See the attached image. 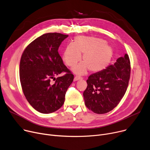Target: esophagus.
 <instances>
[{"label": "esophagus", "mask_w": 150, "mask_h": 150, "mask_svg": "<svg viewBox=\"0 0 150 150\" xmlns=\"http://www.w3.org/2000/svg\"><path fill=\"white\" fill-rule=\"evenodd\" d=\"M83 78L82 77H81V76H75V77H74V81H78V80H79V79H82Z\"/></svg>", "instance_id": "34e87169"}]
</instances>
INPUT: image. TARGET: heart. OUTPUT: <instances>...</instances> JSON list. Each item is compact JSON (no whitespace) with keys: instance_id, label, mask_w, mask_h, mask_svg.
<instances>
[{"instance_id":"obj_1","label":"heart","mask_w":150,"mask_h":150,"mask_svg":"<svg viewBox=\"0 0 150 150\" xmlns=\"http://www.w3.org/2000/svg\"><path fill=\"white\" fill-rule=\"evenodd\" d=\"M82 54L83 62L72 69L74 73L79 75L86 73L88 69L93 72L105 69L112 60L113 50L104 39L77 36L72 44H69L65 47L63 59L67 66L72 67L80 60Z\"/></svg>"}]
</instances>
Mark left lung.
Segmentation results:
<instances>
[{
	"label": "left lung",
	"instance_id": "1",
	"mask_svg": "<svg viewBox=\"0 0 150 150\" xmlns=\"http://www.w3.org/2000/svg\"><path fill=\"white\" fill-rule=\"evenodd\" d=\"M130 71V62L125 54L117 58L114 64L90 75L83 93L86 107L97 114L112 110L126 92Z\"/></svg>",
	"mask_w": 150,
	"mask_h": 150
}]
</instances>
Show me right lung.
Instances as JSON below:
<instances>
[{
  "label": "right lung",
  "instance_id": "add662e5",
  "mask_svg": "<svg viewBox=\"0 0 150 150\" xmlns=\"http://www.w3.org/2000/svg\"><path fill=\"white\" fill-rule=\"evenodd\" d=\"M68 37L47 33L37 38L24 50L20 62V80L27 101L42 113H53L64 104L65 95L74 76L64 64L58 50ZM62 72L66 74L50 79Z\"/></svg>",
  "mask_w": 150,
  "mask_h": 150
}]
</instances>
